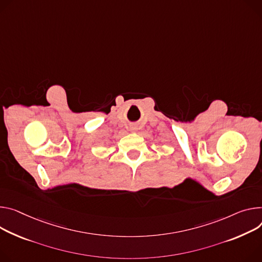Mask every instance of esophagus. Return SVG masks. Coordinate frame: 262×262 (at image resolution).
I'll use <instances>...</instances> for the list:
<instances>
[{
	"mask_svg": "<svg viewBox=\"0 0 262 262\" xmlns=\"http://www.w3.org/2000/svg\"><path fill=\"white\" fill-rule=\"evenodd\" d=\"M130 130H132V132H136V128H132Z\"/></svg>",
	"mask_w": 262,
	"mask_h": 262,
	"instance_id": "esophagus-1",
	"label": "esophagus"
}]
</instances>
